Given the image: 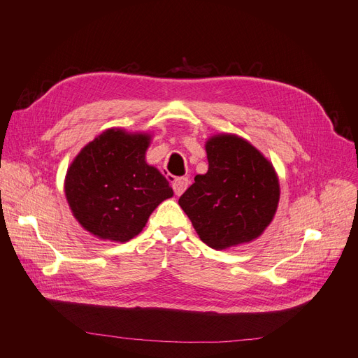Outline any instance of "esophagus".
<instances>
[{
  "label": "esophagus",
  "mask_w": 358,
  "mask_h": 358,
  "mask_svg": "<svg viewBox=\"0 0 358 358\" xmlns=\"http://www.w3.org/2000/svg\"><path fill=\"white\" fill-rule=\"evenodd\" d=\"M188 185H189L188 178H176L173 180V189H175L176 196H182V194L188 188Z\"/></svg>",
  "instance_id": "1"
}]
</instances>
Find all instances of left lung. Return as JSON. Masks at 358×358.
Returning a JSON list of instances; mask_svg holds the SVG:
<instances>
[{
    "instance_id": "obj_1",
    "label": "left lung",
    "mask_w": 358,
    "mask_h": 358,
    "mask_svg": "<svg viewBox=\"0 0 358 358\" xmlns=\"http://www.w3.org/2000/svg\"><path fill=\"white\" fill-rule=\"evenodd\" d=\"M206 154L208 173L194 178L179 206L200 239L213 249L252 242L272 222L279 203L272 162L234 134L210 137Z\"/></svg>"
}]
</instances>
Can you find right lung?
<instances>
[{
	"label": "right lung",
	"mask_w": 358,
	"mask_h": 358,
	"mask_svg": "<svg viewBox=\"0 0 358 358\" xmlns=\"http://www.w3.org/2000/svg\"><path fill=\"white\" fill-rule=\"evenodd\" d=\"M149 143V134L109 128L70 164L64 183L69 206L99 239L128 242L157 206L173 197L169 180L145 159Z\"/></svg>",
	"instance_id": "obj_1"
}]
</instances>
